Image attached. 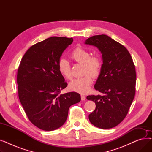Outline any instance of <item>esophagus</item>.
Wrapping results in <instances>:
<instances>
[{
  "instance_id": "34e87169",
  "label": "esophagus",
  "mask_w": 152,
  "mask_h": 152,
  "mask_svg": "<svg viewBox=\"0 0 152 152\" xmlns=\"http://www.w3.org/2000/svg\"><path fill=\"white\" fill-rule=\"evenodd\" d=\"M81 100L84 101L86 100V97L84 96V95H81Z\"/></svg>"
}]
</instances>
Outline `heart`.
<instances>
[{"instance_id":"1","label":"heart","mask_w":152,"mask_h":152,"mask_svg":"<svg viewBox=\"0 0 152 152\" xmlns=\"http://www.w3.org/2000/svg\"><path fill=\"white\" fill-rule=\"evenodd\" d=\"M71 58L75 61L83 65V73L85 75L75 79L68 86L69 90L81 94H86L91 89L93 77L99 76L102 69V60L98 56L91 55V53L82 47H77L71 52ZM58 69L63 77L69 80L72 73L69 63L65 58H60L58 63Z\"/></svg>"}]
</instances>
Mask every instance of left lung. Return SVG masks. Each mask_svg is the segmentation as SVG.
<instances>
[{"instance_id":"obj_1","label":"left lung","mask_w":152,"mask_h":152,"mask_svg":"<svg viewBox=\"0 0 152 152\" xmlns=\"http://www.w3.org/2000/svg\"><path fill=\"white\" fill-rule=\"evenodd\" d=\"M85 44L97 47L103 60L94 88L103 95L87 97L96 105L89 115V121L99 128H112L126 116L134 100L136 83L135 65L126 48L107 35L92 36Z\"/></svg>"}]
</instances>
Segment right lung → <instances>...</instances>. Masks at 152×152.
Returning <instances> with one entry per match:
<instances>
[{"label": "right lung", "mask_w": 152, "mask_h": 152, "mask_svg": "<svg viewBox=\"0 0 152 152\" xmlns=\"http://www.w3.org/2000/svg\"><path fill=\"white\" fill-rule=\"evenodd\" d=\"M73 38L51 37L31 46L23 57L17 73L18 97L29 121L50 131L65 123L69 108L81 100L80 94H61L68 84L58 63Z\"/></svg>", "instance_id": "1"}]
</instances>
